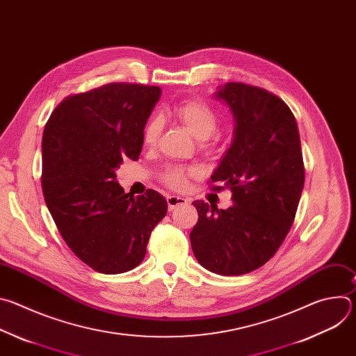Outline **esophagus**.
Instances as JSON below:
<instances>
[{
	"mask_svg": "<svg viewBox=\"0 0 356 356\" xmlns=\"http://www.w3.org/2000/svg\"><path fill=\"white\" fill-rule=\"evenodd\" d=\"M166 200H168V209H169V211H173L179 206H183V204H186V202H187L186 198L179 197V195H168Z\"/></svg>",
	"mask_w": 356,
	"mask_h": 356,
	"instance_id": "esophagus-1",
	"label": "esophagus"
}]
</instances>
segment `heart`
Wrapping results in <instances>:
<instances>
[{"label": "heart", "instance_id": "obj_1", "mask_svg": "<svg viewBox=\"0 0 356 356\" xmlns=\"http://www.w3.org/2000/svg\"><path fill=\"white\" fill-rule=\"evenodd\" d=\"M176 115L180 120V122L186 127V129L198 140H206L210 136H213L220 122L217 111L211 106L204 103V101L200 99L186 101V103L176 108ZM161 128L162 122L158 117L150 118L143 128V143L147 146L155 145ZM194 175H197V169L194 168H170L166 170L163 179L170 187L176 190H183L187 187L188 177Z\"/></svg>", "mask_w": 356, "mask_h": 356}]
</instances>
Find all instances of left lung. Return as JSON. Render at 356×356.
<instances>
[{
	"label": "left lung",
	"mask_w": 356,
	"mask_h": 356,
	"mask_svg": "<svg viewBox=\"0 0 356 356\" xmlns=\"http://www.w3.org/2000/svg\"><path fill=\"white\" fill-rule=\"evenodd\" d=\"M213 97L234 118L231 146L211 176L231 188L232 206L193 201L190 242L202 268L238 276L265 265L290 231L304 186L301 145L290 108L266 90L227 83Z\"/></svg>",
	"instance_id": "1"
}]
</instances>
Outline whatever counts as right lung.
<instances>
[{"mask_svg": "<svg viewBox=\"0 0 356 356\" xmlns=\"http://www.w3.org/2000/svg\"><path fill=\"white\" fill-rule=\"evenodd\" d=\"M161 95L159 87L106 84L65 98L44 127L47 210L74 255L99 273L136 268L168 213L161 193L134 197L115 173L125 159H139L143 128Z\"/></svg>", "mask_w": 356, "mask_h": 356, "instance_id": "add662e5", "label": "right lung"}]
</instances>
